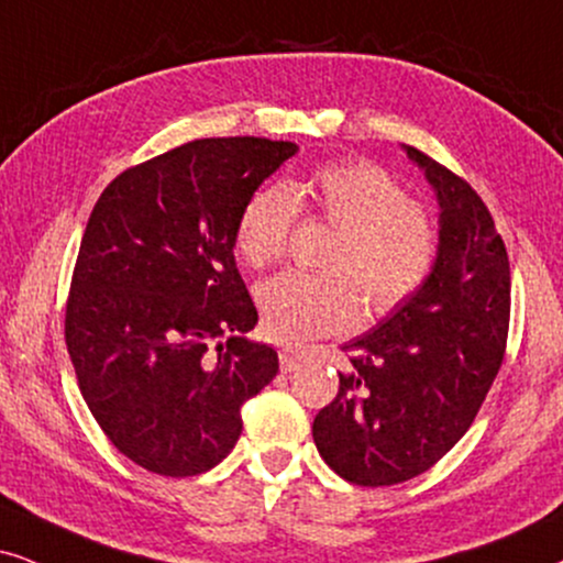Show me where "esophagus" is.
I'll list each match as a JSON object with an SVG mask.
<instances>
[{"instance_id":"34e87169","label":"esophagus","mask_w":563,"mask_h":563,"mask_svg":"<svg viewBox=\"0 0 563 563\" xmlns=\"http://www.w3.org/2000/svg\"><path fill=\"white\" fill-rule=\"evenodd\" d=\"M301 361H303V351H298V347H283V351H280V368H283V372H296Z\"/></svg>"}]
</instances>
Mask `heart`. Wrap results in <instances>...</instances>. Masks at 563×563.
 Segmentation results:
<instances>
[{
  "label": "heart",
  "instance_id": "b5f03b06",
  "mask_svg": "<svg viewBox=\"0 0 563 563\" xmlns=\"http://www.w3.org/2000/svg\"><path fill=\"white\" fill-rule=\"evenodd\" d=\"M298 212L334 229L322 275L280 273L262 283V330L277 343L347 332L368 314H389L423 288L437 265L433 216L402 184L368 161H332L301 179L254 189L233 229V249L252 269L286 252Z\"/></svg>",
  "mask_w": 563,
  "mask_h": 563
}]
</instances>
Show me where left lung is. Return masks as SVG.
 <instances>
[{
  "label": "left lung",
  "instance_id": "8db88e82",
  "mask_svg": "<svg viewBox=\"0 0 563 563\" xmlns=\"http://www.w3.org/2000/svg\"><path fill=\"white\" fill-rule=\"evenodd\" d=\"M405 151L439 199L437 265L416 296L343 345L351 368L311 426L327 465L372 488L416 478L465 437L509 334V257L486 202L446 166Z\"/></svg>",
  "mask_w": 563,
  "mask_h": 563
}]
</instances>
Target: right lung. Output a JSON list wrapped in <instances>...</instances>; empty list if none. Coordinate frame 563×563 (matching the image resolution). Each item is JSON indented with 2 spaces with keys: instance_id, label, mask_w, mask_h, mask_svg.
<instances>
[{
  "instance_id": "right-lung-1",
  "label": "right lung",
  "mask_w": 563,
  "mask_h": 563,
  "mask_svg": "<svg viewBox=\"0 0 563 563\" xmlns=\"http://www.w3.org/2000/svg\"><path fill=\"white\" fill-rule=\"evenodd\" d=\"M298 147L195 140L122 170L85 225L64 311L77 387L124 457L166 478L208 473L241 405L275 379L233 260L244 202Z\"/></svg>"
}]
</instances>
